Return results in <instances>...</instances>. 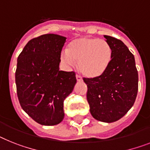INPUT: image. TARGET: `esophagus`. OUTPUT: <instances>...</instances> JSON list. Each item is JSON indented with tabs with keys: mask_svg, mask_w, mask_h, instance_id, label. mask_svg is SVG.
I'll use <instances>...</instances> for the list:
<instances>
[{
	"mask_svg": "<svg viewBox=\"0 0 150 150\" xmlns=\"http://www.w3.org/2000/svg\"><path fill=\"white\" fill-rule=\"evenodd\" d=\"M76 80H77L78 82H81L83 80L82 77L80 76V75H76Z\"/></svg>",
	"mask_w": 150,
	"mask_h": 150,
	"instance_id": "34e87169",
	"label": "esophagus"
}]
</instances>
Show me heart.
<instances>
[{
  "label": "heart",
  "mask_w": 150,
  "mask_h": 150,
  "mask_svg": "<svg viewBox=\"0 0 150 150\" xmlns=\"http://www.w3.org/2000/svg\"><path fill=\"white\" fill-rule=\"evenodd\" d=\"M112 48L108 42L95 38H79L68 44L67 52L61 54V60L69 67L78 62L83 75L88 78L102 76L112 60Z\"/></svg>",
  "instance_id": "heart-1"
}]
</instances>
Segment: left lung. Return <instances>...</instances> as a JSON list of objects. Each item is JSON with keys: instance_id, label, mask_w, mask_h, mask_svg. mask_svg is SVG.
Returning <instances> with one entry per match:
<instances>
[{"instance_id": "8db88e82", "label": "left lung", "mask_w": 150, "mask_h": 150, "mask_svg": "<svg viewBox=\"0 0 150 150\" xmlns=\"http://www.w3.org/2000/svg\"><path fill=\"white\" fill-rule=\"evenodd\" d=\"M112 48V60L102 76L86 79V98L96 120L112 122L134 104L138 92V72L133 54L120 40L104 35Z\"/></svg>"}]
</instances>
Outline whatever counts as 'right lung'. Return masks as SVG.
I'll list each match as a JSON object with an SVG mask.
<instances>
[{"mask_svg":"<svg viewBox=\"0 0 150 150\" xmlns=\"http://www.w3.org/2000/svg\"><path fill=\"white\" fill-rule=\"evenodd\" d=\"M66 39L54 33L33 38L17 58L15 82L20 104L33 120L44 126L63 120L64 101L76 83L75 73L59 68Z\"/></svg>","mask_w":150,"mask_h":150,"instance_id":"add662e5","label":"right lung"}]
</instances>
